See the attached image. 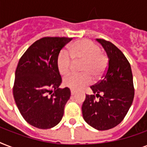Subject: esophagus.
<instances>
[{
    "instance_id": "34e87169",
    "label": "esophagus",
    "mask_w": 147,
    "mask_h": 147,
    "mask_svg": "<svg viewBox=\"0 0 147 147\" xmlns=\"http://www.w3.org/2000/svg\"><path fill=\"white\" fill-rule=\"evenodd\" d=\"M76 94V91L73 89H71V95H74V94Z\"/></svg>"
}]
</instances>
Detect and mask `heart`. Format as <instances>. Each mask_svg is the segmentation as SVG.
<instances>
[{"label":"heart","instance_id":"obj_1","mask_svg":"<svg viewBox=\"0 0 147 147\" xmlns=\"http://www.w3.org/2000/svg\"><path fill=\"white\" fill-rule=\"evenodd\" d=\"M69 54L65 51L60 52L57 57V67L62 75L70 72L74 62H82L81 70L85 73L71 74L64 79L65 86L72 89H79L92 82V78H98L107 70V56L101 53L99 46L89 40H77L69 47ZM74 60H72L71 59Z\"/></svg>","mask_w":147,"mask_h":147}]
</instances>
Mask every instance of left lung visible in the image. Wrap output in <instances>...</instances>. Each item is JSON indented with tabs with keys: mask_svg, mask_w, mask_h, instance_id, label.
<instances>
[{
	"mask_svg": "<svg viewBox=\"0 0 147 147\" xmlns=\"http://www.w3.org/2000/svg\"><path fill=\"white\" fill-rule=\"evenodd\" d=\"M97 41L107 53L108 65L102 79L91 86L94 94H86L82 111L86 123L98 130H106L125 117L134 98V87L131 67L123 53L109 41Z\"/></svg>",
	"mask_w": 147,
	"mask_h": 147,
	"instance_id": "1",
	"label": "left lung"
}]
</instances>
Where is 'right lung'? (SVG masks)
<instances>
[{"mask_svg": "<svg viewBox=\"0 0 147 147\" xmlns=\"http://www.w3.org/2000/svg\"><path fill=\"white\" fill-rule=\"evenodd\" d=\"M71 40L41 38L20 59L13 94L24 120L35 127L52 128L63 117L71 92L69 88H59L62 78L57 67V57L60 50Z\"/></svg>", "mask_w": 147, "mask_h": 147, "instance_id": "obj_1", "label": "right lung"}]
</instances>
